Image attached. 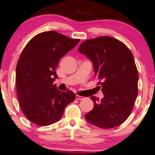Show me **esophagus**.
I'll use <instances>...</instances> for the list:
<instances>
[{"mask_svg":"<svg viewBox=\"0 0 155 155\" xmlns=\"http://www.w3.org/2000/svg\"><path fill=\"white\" fill-rule=\"evenodd\" d=\"M76 98L77 99V100H83L84 97H82V96H80V95H76Z\"/></svg>","mask_w":155,"mask_h":155,"instance_id":"esophagus-1","label":"esophagus"}]
</instances>
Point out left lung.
Listing matches in <instances>:
<instances>
[{"instance_id": "1", "label": "left lung", "mask_w": 155, "mask_h": 155, "mask_svg": "<svg viewBox=\"0 0 155 155\" xmlns=\"http://www.w3.org/2000/svg\"><path fill=\"white\" fill-rule=\"evenodd\" d=\"M78 51L92 62L104 95L101 101L91 97L94 108L85 119L101 128L120 125L132 112L138 95V73L133 54L125 44L110 36L85 41Z\"/></svg>"}]
</instances>
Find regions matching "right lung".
<instances>
[{
    "instance_id": "obj_1",
    "label": "right lung",
    "mask_w": 155,
    "mask_h": 155,
    "mask_svg": "<svg viewBox=\"0 0 155 155\" xmlns=\"http://www.w3.org/2000/svg\"><path fill=\"white\" fill-rule=\"evenodd\" d=\"M79 42L56 31L44 32L33 37L21 53L16 68L17 93L22 113L33 123H55L75 100V93L60 91L53 82L60 59Z\"/></svg>"
}]
</instances>
